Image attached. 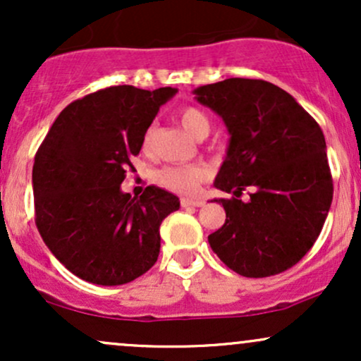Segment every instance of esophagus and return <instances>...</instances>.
<instances>
[{"label":"esophagus","instance_id":"34e87169","mask_svg":"<svg viewBox=\"0 0 361 361\" xmlns=\"http://www.w3.org/2000/svg\"><path fill=\"white\" fill-rule=\"evenodd\" d=\"M202 198H181V207H204Z\"/></svg>","mask_w":361,"mask_h":361}]
</instances>
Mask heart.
Wrapping results in <instances>:
<instances>
[{
	"mask_svg": "<svg viewBox=\"0 0 361 361\" xmlns=\"http://www.w3.org/2000/svg\"><path fill=\"white\" fill-rule=\"evenodd\" d=\"M178 122L195 139H205L210 132V120L205 111L195 106H185L178 111ZM156 128L149 127L144 132L142 149L151 151L152 142H154ZM210 171L205 164H178V166H164L159 169L156 175L157 183L164 188L171 190L175 193L193 195L198 192L200 185L209 178Z\"/></svg>",
	"mask_w": 361,
	"mask_h": 361,
	"instance_id": "b5f03b06",
	"label": "heart"
}]
</instances>
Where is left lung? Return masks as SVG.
Here are the masks:
<instances>
[{"mask_svg": "<svg viewBox=\"0 0 361 361\" xmlns=\"http://www.w3.org/2000/svg\"><path fill=\"white\" fill-rule=\"evenodd\" d=\"M221 115L231 134L215 188L226 224L210 247L247 279L297 264L321 234L333 202V176L319 123L292 94L263 80L229 78L193 91ZM250 200H238L244 189Z\"/></svg>", "mask_w": 361, "mask_h": 361, "instance_id": "left-lung-1", "label": "left lung"}]
</instances>
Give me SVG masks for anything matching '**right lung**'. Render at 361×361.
<instances>
[{
    "label": "right lung",
    "instance_id": "add662e5",
    "mask_svg": "<svg viewBox=\"0 0 361 361\" xmlns=\"http://www.w3.org/2000/svg\"><path fill=\"white\" fill-rule=\"evenodd\" d=\"M175 88L110 86L69 103L35 154V224L57 259L80 279L123 285L157 261L159 226L180 209L176 195L120 190L144 132Z\"/></svg>",
    "mask_w": 361,
    "mask_h": 361
}]
</instances>
